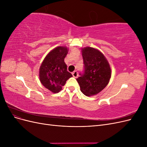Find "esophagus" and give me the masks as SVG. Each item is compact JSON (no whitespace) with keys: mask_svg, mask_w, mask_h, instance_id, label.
I'll list each match as a JSON object with an SVG mask.
<instances>
[{"mask_svg":"<svg viewBox=\"0 0 147 147\" xmlns=\"http://www.w3.org/2000/svg\"><path fill=\"white\" fill-rule=\"evenodd\" d=\"M72 75L73 77L75 78H77L78 77V72L77 71H74V72H72Z\"/></svg>","mask_w":147,"mask_h":147,"instance_id":"esophagus-1","label":"esophagus"}]
</instances>
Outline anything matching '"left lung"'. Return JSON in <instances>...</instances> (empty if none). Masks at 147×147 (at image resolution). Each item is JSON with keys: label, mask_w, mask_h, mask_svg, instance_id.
Here are the masks:
<instances>
[{"label": "left lung", "mask_w": 147, "mask_h": 147, "mask_svg": "<svg viewBox=\"0 0 147 147\" xmlns=\"http://www.w3.org/2000/svg\"><path fill=\"white\" fill-rule=\"evenodd\" d=\"M84 73L77 78L80 90L86 96L98 94L107 86L112 75L110 65L103 53L92 47L82 48Z\"/></svg>", "instance_id": "obj_1"}]
</instances>
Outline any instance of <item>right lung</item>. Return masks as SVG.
I'll use <instances>...</instances> for the list:
<instances>
[{
    "label": "right lung",
    "mask_w": 147,
    "mask_h": 147,
    "mask_svg": "<svg viewBox=\"0 0 147 147\" xmlns=\"http://www.w3.org/2000/svg\"><path fill=\"white\" fill-rule=\"evenodd\" d=\"M68 51L65 46L56 47L48 53L40 67V81L44 87L53 93L61 91L66 81L72 77L67 70L64 62Z\"/></svg>",
    "instance_id": "1"
}]
</instances>
